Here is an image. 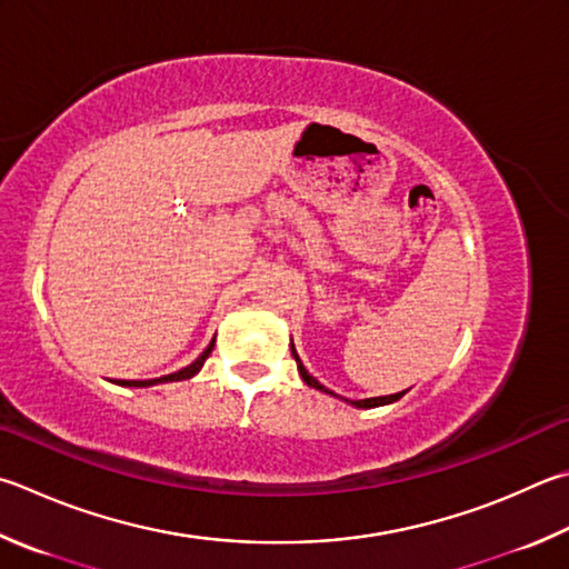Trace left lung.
Listing matches in <instances>:
<instances>
[{"label":"left lung","mask_w":569,"mask_h":569,"mask_svg":"<svg viewBox=\"0 0 569 569\" xmlns=\"http://www.w3.org/2000/svg\"><path fill=\"white\" fill-rule=\"evenodd\" d=\"M291 350H293V346H291ZM293 358H296V363H298V370H301V378L306 380V383L308 386H311V388H318V390H323V392H330L326 386H320L318 383V380L311 376V373H308V370L303 368V363H301V358H298V353H296V350H293ZM402 396H406V390H402V392H396V396H380V398H366V400H350V402H353V406L356 408H378V406H388V402H396V400H400Z\"/></svg>","instance_id":"1"}]
</instances>
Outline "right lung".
Wrapping results in <instances>:
<instances>
[{
  "instance_id": "add662e5",
  "label": "right lung",
  "mask_w": 569,
  "mask_h": 569,
  "mask_svg": "<svg viewBox=\"0 0 569 569\" xmlns=\"http://www.w3.org/2000/svg\"><path fill=\"white\" fill-rule=\"evenodd\" d=\"M211 350H213V340H211V346L203 350V353L193 360L191 366H186V368H181L179 373H171V376H163V378H153V380H119L121 386H157V383H171V380H186V378H193L196 373H199L201 370V366L206 363V358L211 356Z\"/></svg>"
}]
</instances>
